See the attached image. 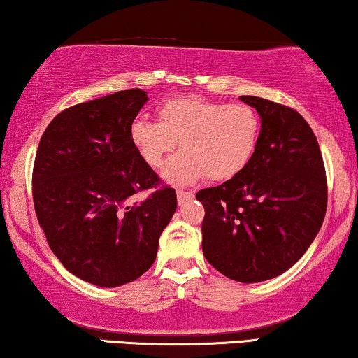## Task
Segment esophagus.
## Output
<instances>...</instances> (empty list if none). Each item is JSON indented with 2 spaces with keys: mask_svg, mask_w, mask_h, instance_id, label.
Masks as SVG:
<instances>
[{
  "mask_svg": "<svg viewBox=\"0 0 358 358\" xmlns=\"http://www.w3.org/2000/svg\"><path fill=\"white\" fill-rule=\"evenodd\" d=\"M194 197V194L192 192H189V190H178V200H179V203H184V202H187V200H190Z\"/></svg>",
  "mask_w": 358,
  "mask_h": 358,
  "instance_id": "1",
  "label": "esophagus"
}]
</instances>
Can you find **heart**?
Instances as JSON below:
<instances>
[{
	"mask_svg": "<svg viewBox=\"0 0 358 358\" xmlns=\"http://www.w3.org/2000/svg\"><path fill=\"white\" fill-rule=\"evenodd\" d=\"M156 115L158 122H131L130 140L153 169L164 164L178 141L180 151L163 171L171 184H190L203 176L210 180L231 179L256 153L261 119L248 104L180 96L159 104Z\"/></svg>",
	"mask_w": 358,
	"mask_h": 358,
	"instance_id": "obj_1",
	"label": "heart"
}]
</instances>
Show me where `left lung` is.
<instances>
[{
	"mask_svg": "<svg viewBox=\"0 0 358 358\" xmlns=\"http://www.w3.org/2000/svg\"><path fill=\"white\" fill-rule=\"evenodd\" d=\"M261 115L252 159L238 176L199 190L203 256L223 275L256 283L288 271L316 238L327 207L326 171L308 122L292 107L239 97Z\"/></svg>",
	"mask_w": 358,
	"mask_h": 358,
	"instance_id": "1",
	"label": "left lung"
}]
</instances>
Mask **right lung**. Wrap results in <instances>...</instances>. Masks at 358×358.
<instances>
[{"mask_svg": "<svg viewBox=\"0 0 358 358\" xmlns=\"http://www.w3.org/2000/svg\"><path fill=\"white\" fill-rule=\"evenodd\" d=\"M148 101L125 90L60 112L43 131L32 173L37 220L63 267L97 287L134 282L153 266L178 207L176 190L140 158L130 125Z\"/></svg>", "mask_w": 358, "mask_h": 358, "instance_id": "right-lung-1", "label": "right lung"}]
</instances>
